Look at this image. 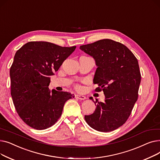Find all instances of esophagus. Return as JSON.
<instances>
[{
    "mask_svg": "<svg viewBox=\"0 0 160 160\" xmlns=\"http://www.w3.org/2000/svg\"><path fill=\"white\" fill-rule=\"evenodd\" d=\"M75 97L78 99H80V100H85L86 98V97L85 96L81 95H76Z\"/></svg>",
    "mask_w": 160,
    "mask_h": 160,
    "instance_id": "1",
    "label": "esophagus"
}]
</instances>
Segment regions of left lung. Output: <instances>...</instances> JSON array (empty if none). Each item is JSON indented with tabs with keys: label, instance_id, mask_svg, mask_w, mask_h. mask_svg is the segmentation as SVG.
<instances>
[{
	"label": "left lung",
	"instance_id": "obj_1",
	"mask_svg": "<svg viewBox=\"0 0 160 160\" xmlns=\"http://www.w3.org/2000/svg\"><path fill=\"white\" fill-rule=\"evenodd\" d=\"M80 49L94 58L95 91L102 90L105 95L104 102L96 99L94 113L85 115V120L97 131H113L127 121L138 100L141 73L137 58L125 45L109 39ZM89 98L94 102L93 97Z\"/></svg>",
	"mask_w": 160,
	"mask_h": 160
}]
</instances>
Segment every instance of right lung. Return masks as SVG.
I'll use <instances>...</instances> for the list:
<instances>
[{
    "label": "right lung",
    "instance_id": "obj_1",
    "mask_svg": "<svg viewBox=\"0 0 160 160\" xmlns=\"http://www.w3.org/2000/svg\"><path fill=\"white\" fill-rule=\"evenodd\" d=\"M76 48L46 41H30L16 52L10 68L11 95L21 119L36 130L54 125L67 100L74 97L65 91L48 89L50 76Z\"/></svg>",
    "mask_w": 160,
    "mask_h": 160
}]
</instances>
